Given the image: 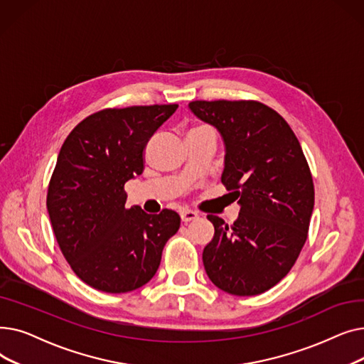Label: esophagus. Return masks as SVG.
<instances>
[{
    "instance_id": "obj_1",
    "label": "esophagus",
    "mask_w": 364,
    "mask_h": 364,
    "mask_svg": "<svg viewBox=\"0 0 364 364\" xmlns=\"http://www.w3.org/2000/svg\"><path fill=\"white\" fill-rule=\"evenodd\" d=\"M180 215H181V220L184 223H190V221H195V220L199 218V214L195 213V211H190V209H183Z\"/></svg>"
}]
</instances>
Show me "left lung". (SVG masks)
<instances>
[{"instance_id":"1","label":"left lung","mask_w":364,"mask_h":364,"mask_svg":"<svg viewBox=\"0 0 364 364\" xmlns=\"http://www.w3.org/2000/svg\"><path fill=\"white\" fill-rule=\"evenodd\" d=\"M188 107L221 132V183L240 203L232 225L208 215L215 235L203 250L205 272L227 294L259 295L291 272L309 237V162L289 124L261 102L196 100Z\"/></svg>"}]
</instances>
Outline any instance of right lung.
Returning a JSON list of instances; mask_svg holds the SVG:
<instances>
[{"instance_id":"obj_1","label":"right lung","mask_w":364,"mask_h":364,"mask_svg":"<svg viewBox=\"0 0 364 364\" xmlns=\"http://www.w3.org/2000/svg\"><path fill=\"white\" fill-rule=\"evenodd\" d=\"M178 105L109 107L66 137L48 184L47 209L60 251L91 288L124 294L159 269L164 246L180 228L171 209L127 208L125 183L144 169V149Z\"/></svg>"}]
</instances>
